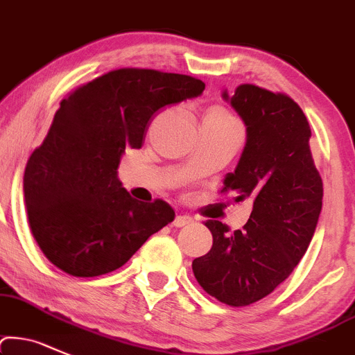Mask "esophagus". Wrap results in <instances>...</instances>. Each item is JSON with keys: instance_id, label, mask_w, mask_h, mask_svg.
Here are the masks:
<instances>
[{"instance_id": "obj_1", "label": "esophagus", "mask_w": 355, "mask_h": 355, "mask_svg": "<svg viewBox=\"0 0 355 355\" xmlns=\"http://www.w3.org/2000/svg\"><path fill=\"white\" fill-rule=\"evenodd\" d=\"M193 222V218L189 215H178L176 218H174L173 225L174 227H186V225H189Z\"/></svg>"}]
</instances>
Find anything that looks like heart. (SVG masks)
<instances>
[{"mask_svg": "<svg viewBox=\"0 0 355 355\" xmlns=\"http://www.w3.org/2000/svg\"><path fill=\"white\" fill-rule=\"evenodd\" d=\"M207 116L208 118H215V120H220V121H235L234 118L228 115V113L222 108H213Z\"/></svg>", "mask_w": 355, "mask_h": 355, "instance_id": "b5f03b06", "label": "heart"}]
</instances>
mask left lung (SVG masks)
Returning a JSON list of instances; mask_svg holds the SVG:
<instances>
[{
    "label": "left lung",
    "mask_w": 355,
    "mask_h": 355,
    "mask_svg": "<svg viewBox=\"0 0 355 355\" xmlns=\"http://www.w3.org/2000/svg\"><path fill=\"white\" fill-rule=\"evenodd\" d=\"M247 127V142L222 193L252 201L242 230L207 220L213 235L208 254L193 261V272L209 296L230 306L266 298L298 266L318 223L323 182L310 150L311 130L288 94L240 85L223 91Z\"/></svg>",
    "instance_id": "obj_1"
}]
</instances>
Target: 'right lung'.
Masks as SVG:
<instances>
[{
	"instance_id": "add662e5",
	"label": "right lung",
	"mask_w": 355,
	"mask_h": 355,
	"mask_svg": "<svg viewBox=\"0 0 355 355\" xmlns=\"http://www.w3.org/2000/svg\"><path fill=\"white\" fill-rule=\"evenodd\" d=\"M203 89L191 76L125 67L60 101L24 176L30 230L55 268L76 277L108 274L173 222L166 201L133 200L116 169L127 148L142 147L159 110Z\"/></svg>"
}]
</instances>
